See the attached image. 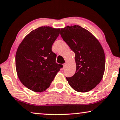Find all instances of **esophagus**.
<instances>
[{"label":"esophagus","mask_w":120,"mask_h":120,"mask_svg":"<svg viewBox=\"0 0 120 120\" xmlns=\"http://www.w3.org/2000/svg\"><path fill=\"white\" fill-rule=\"evenodd\" d=\"M66 65H67L66 63L63 64V69H65V67H66Z\"/></svg>","instance_id":"1"}]
</instances>
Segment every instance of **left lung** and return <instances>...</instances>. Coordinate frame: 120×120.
<instances>
[{"mask_svg":"<svg viewBox=\"0 0 120 120\" xmlns=\"http://www.w3.org/2000/svg\"><path fill=\"white\" fill-rule=\"evenodd\" d=\"M63 40L75 53V74L66 78L69 85L79 92L93 89L102 79L105 67L104 50L91 33L81 26H67L60 29Z\"/></svg>","mask_w":120,"mask_h":120,"instance_id":"1","label":"left lung"}]
</instances>
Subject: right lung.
Instances as JSON below:
<instances>
[{
	"mask_svg": "<svg viewBox=\"0 0 120 120\" xmlns=\"http://www.w3.org/2000/svg\"><path fill=\"white\" fill-rule=\"evenodd\" d=\"M60 28L40 27L25 37L16 53V69L24 86L35 92L45 91L63 65L56 63L52 46Z\"/></svg>",
	"mask_w": 120,
	"mask_h": 120,
	"instance_id": "1",
	"label": "right lung"
}]
</instances>
